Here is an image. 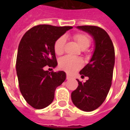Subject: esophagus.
Here are the masks:
<instances>
[{
    "instance_id": "obj_1",
    "label": "esophagus",
    "mask_w": 130,
    "mask_h": 130,
    "mask_svg": "<svg viewBox=\"0 0 130 130\" xmlns=\"http://www.w3.org/2000/svg\"><path fill=\"white\" fill-rule=\"evenodd\" d=\"M71 78V76L69 75H68V74H67V77H66V79H69Z\"/></svg>"
}]
</instances>
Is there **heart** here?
<instances>
[{"mask_svg": "<svg viewBox=\"0 0 130 130\" xmlns=\"http://www.w3.org/2000/svg\"><path fill=\"white\" fill-rule=\"evenodd\" d=\"M73 38L82 50L88 48L91 43L90 38L84 34H77L73 36ZM66 38L65 36H61L55 42L54 45L55 53L58 55H62L64 52ZM83 61L79 58H75L70 56L63 57L59 61V67L67 73H73L79 69L83 66Z\"/></svg>", "mask_w": 130, "mask_h": 130, "instance_id": "obj_1", "label": "heart"}]
</instances>
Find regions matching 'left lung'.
Instances as JSON below:
<instances>
[{
	"mask_svg": "<svg viewBox=\"0 0 130 130\" xmlns=\"http://www.w3.org/2000/svg\"><path fill=\"white\" fill-rule=\"evenodd\" d=\"M77 29L92 37L94 48L90 60L81 71L86 82L77 79L79 86L71 93V100L82 111H92L105 101L111 86L115 65V50L108 34L101 27L92 25L77 26Z\"/></svg>",
	"mask_w": 130,
	"mask_h": 130,
	"instance_id": "left-lung-1",
	"label": "left lung"
}]
</instances>
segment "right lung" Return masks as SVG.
Segmentation results:
<instances>
[{"label": "right lung", "mask_w": 130, "mask_h": 130, "mask_svg": "<svg viewBox=\"0 0 130 130\" xmlns=\"http://www.w3.org/2000/svg\"><path fill=\"white\" fill-rule=\"evenodd\" d=\"M71 26L39 25L29 29L19 42L16 71L23 98L34 109L48 107L54 100L56 88L66 79L63 71L49 72L44 67L57 66L54 45Z\"/></svg>", "instance_id": "1"}]
</instances>
